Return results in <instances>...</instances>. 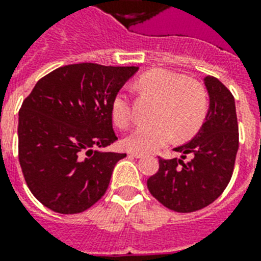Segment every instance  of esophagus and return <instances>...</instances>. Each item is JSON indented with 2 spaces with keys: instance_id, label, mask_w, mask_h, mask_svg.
I'll return each mask as SVG.
<instances>
[{
  "instance_id": "obj_1",
  "label": "esophagus",
  "mask_w": 261,
  "mask_h": 261,
  "mask_svg": "<svg viewBox=\"0 0 261 261\" xmlns=\"http://www.w3.org/2000/svg\"><path fill=\"white\" fill-rule=\"evenodd\" d=\"M128 155L134 156V158H143V156H145V154H141V152H133V151H130V152H128Z\"/></svg>"
}]
</instances>
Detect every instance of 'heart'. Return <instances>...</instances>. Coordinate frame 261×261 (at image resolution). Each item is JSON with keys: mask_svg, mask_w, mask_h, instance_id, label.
Listing matches in <instances>:
<instances>
[{"mask_svg": "<svg viewBox=\"0 0 261 261\" xmlns=\"http://www.w3.org/2000/svg\"><path fill=\"white\" fill-rule=\"evenodd\" d=\"M137 87L142 95L155 100L151 114L154 122L138 127L124 138L123 146L128 151L147 154L167 145L173 137L188 141L200 131L209 110L206 90L201 83L158 68L143 73ZM112 119L122 128L131 124V105L124 92L112 100Z\"/></svg>", "mask_w": 261, "mask_h": 261, "instance_id": "heart-1", "label": "heart"}]
</instances>
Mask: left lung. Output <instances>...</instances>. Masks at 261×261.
I'll list each match as a JSON object with an SVG mask.
<instances>
[{
	"label": "left lung",
	"mask_w": 261,
	"mask_h": 261,
	"mask_svg": "<svg viewBox=\"0 0 261 261\" xmlns=\"http://www.w3.org/2000/svg\"><path fill=\"white\" fill-rule=\"evenodd\" d=\"M209 110L196 137L175 147L181 158L162 160L147 188L164 206L179 213L200 211L217 200L228 186L239 150L234 97L219 79L206 76ZM186 155L191 156L185 161Z\"/></svg>",
	"instance_id": "left-lung-1"
}]
</instances>
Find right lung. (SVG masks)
Returning a JSON list of instances; mask_svg holds the SVG:
<instances>
[{"label": "right lung", "instance_id": "1", "mask_svg": "<svg viewBox=\"0 0 261 261\" xmlns=\"http://www.w3.org/2000/svg\"><path fill=\"white\" fill-rule=\"evenodd\" d=\"M138 67L94 63L55 69L36 83L18 112V160L32 194L61 215L82 213L105 196L116 162L100 151L118 139L112 100Z\"/></svg>", "mask_w": 261, "mask_h": 261}]
</instances>
